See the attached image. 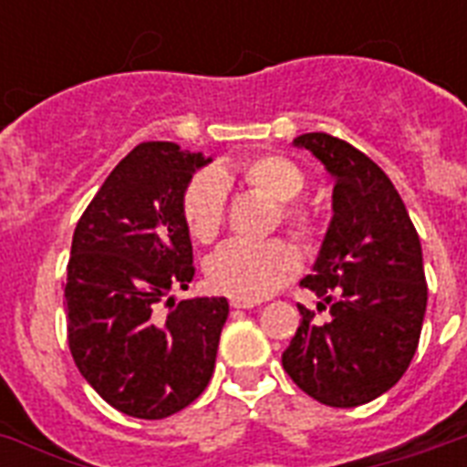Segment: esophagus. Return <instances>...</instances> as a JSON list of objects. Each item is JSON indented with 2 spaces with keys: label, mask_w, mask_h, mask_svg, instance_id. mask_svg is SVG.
Returning <instances> with one entry per match:
<instances>
[{
  "label": "esophagus",
  "mask_w": 467,
  "mask_h": 467,
  "mask_svg": "<svg viewBox=\"0 0 467 467\" xmlns=\"http://www.w3.org/2000/svg\"><path fill=\"white\" fill-rule=\"evenodd\" d=\"M230 306H233L234 310H252V307H256V306H259V303H256V300L233 298V300H230Z\"/></svg>",
  "instance_id": "1"
}]
</instances>
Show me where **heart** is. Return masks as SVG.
I'll list each match as a JSON object with an SVG mask.
<instances>
[{
	"instance_id": "b5f03b06",
	"label": "heart",
	"mask_w": 467,
	"mask_h": 467,
	"mask_svg": "<svg viewBox=\"0 0 467 467\" xmlns=\"http://www.w3.org/2000/svg\"><path fill=\"white\" fill-rule=\"evenodd\" d=\"M242 179L281 203V220L298 240L317 237V220L296 198L306 191V174L284 155H262L247 160L237 169ZM230 169L198 171L182 193V215L186 230L196 242H213L225 225ZM300 269L298 252L281 240L271 242H227L211 256L205 266L208 281L215 291L242 300H262L288 284Z\"/></svg>"
}]
</instances>
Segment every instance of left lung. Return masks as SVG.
Instances as JSON below:
<instances>
[{
	"label": "left lung",
	"instance_id": "obj_1",
	"mask_svg": "<svg viewBox=\"0 0 467 467\" xmlns=\"http://www.w3.org/2000/svg\"><path fill=\"white\" fill-rule=\"evenodd\" d=\"M334 176L332 223L312 274L300 281L327 322L298 306L284 370L322 405L358 407L405 376L427 312L420 234L383 169L327 133L296 138Z\"/></svg>",
	"mask_w": 467,
	"mask_h": 467
}]
</instances>
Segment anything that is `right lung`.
I'll return each instance as SVG.
<instances>
[{"mask_svg": "<svg viewBox=\"0 0 467 467\" xmlns=\"http://www.w3.org/2000/svg\"><path fill=\"white\" fill-rule=\"evenodd\" d=\"M208 161L176 142H140L72 234L69 354L87 383L128 417L164 420L189 407L215 368L227 300L171 298L196 274L182 193Z\"/></svg>", "mask_w": 467, "mask_h": 467, "instance_id": "add662e5", "label": "right lung"}]
</instances>
